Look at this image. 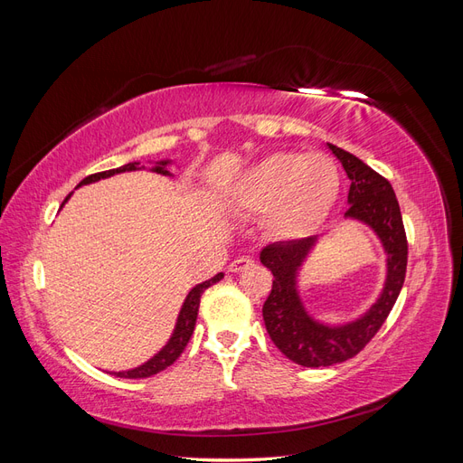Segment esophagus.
Returning a JSON list of instances; mask_svg holds the SVG:
<instances>
[{"label": "esophagus", "mask_w": 463, "mask_h": 463, "mask_svg": "<svg viewBox=\"0 0 463 463\" xmlns=\"http://www.w3.org/2000/svg\"><path fill=\"white\" fill-rule=\"evenodd\" d=\"M253 264H255L253 259H249V257H237V259H233L232 264H230V272H241V270L249 269V266H253Z\"/></svg>", "instance_id": "esophagus-1"}]
</instances>
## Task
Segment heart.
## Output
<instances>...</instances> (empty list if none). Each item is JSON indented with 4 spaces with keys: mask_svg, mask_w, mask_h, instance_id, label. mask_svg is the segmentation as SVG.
<instances>
[{
    "mask_svg": "<svg viewBox=\"0 0 463 463\" xmlns=\"http://www.w3.org/2000/svg\"><path fill=\"white\" fill-rule=\"evenodd\" d=\"M338 193V167L325 154L274 152L235 181L233 203L250 214L266 213L279 240H299L326 220Z\"/></svg>",
    "mask_w": 463,
    "mask_h": 463,
    "instance_id": "heart-1",
    "label": "heart"
}]
</instances>
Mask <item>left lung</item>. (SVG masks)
<instances>
[{"label":"left lung","mask_w":463,"mask_h":463,"mask_svg":"<svg viewBox=\"0 0 463 463\" xmlns=\"http://www.w3.org/2000/svg\"><path fill=\"white\" fill-rule=\"evenodd\" d=\"M328 148L342 162L352 181L345 218L367 223L384 247L386 282L367 313L345 325L328 326L307 313L298 293L299 270L313 250L317 237L278 241L260 250V262L274 276L270 296L262 305L266 332L279 352L303 367H330L355 357L384 325L400 296L408 266V240L390 181L354 154L330 143Z\"/></svg>","instance_id":"8db88e82"}]
</instances>
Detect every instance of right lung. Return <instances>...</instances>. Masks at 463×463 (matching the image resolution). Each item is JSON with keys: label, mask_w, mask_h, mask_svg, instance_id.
<instances>
[{"label": "right lung", "mask_w": 463, "mask_h": 463, "mask_svg": "<svg viewBox=\"0 0 463 463\" xmlns=\"http://www.w3.org/2000/svg\"><path fill=\"white\" fill-rule=\"evenodd\" d=\"M167 164H170V160H162V162H156V165H152V172L156 174H162V175H172L170 172H167ZM133 170H138V162H131V164H125L121 167H116V170H108V172H100V174H92L89 177H85L79 184L80 185H87V184H94V181H100V179H106V177H111L116 174H121V172H133ZM69 197H71V193L67 194L65 201L61 203V206L69 201ZM223 278V274H216L214 278L206 279V282L194 286L189 296L185 298L184 301V307H181L179 311V317H177V322H175V328H174V334L172 338L167 340V344L160 349V352L154 355L152 359H148L146 363H143L141 367H135L131 371H119V373H114L116 376H121V378H146V376H152L156 374L160 371H164L165 367H170L172 363L184 354L185 345L189 344L191 340V334L194 330V322H197V315H199V305H201V296L203 291L206 288H210L213 284L220 282V279Z\"/></svg>", "instance_id": "right-lung-1"}]
</instances>
